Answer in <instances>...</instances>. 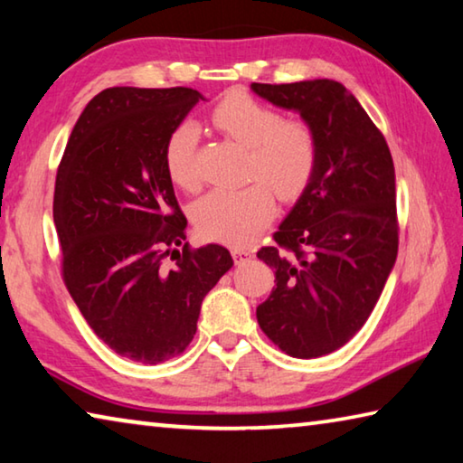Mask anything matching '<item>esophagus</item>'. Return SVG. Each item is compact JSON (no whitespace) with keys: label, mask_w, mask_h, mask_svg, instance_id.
I'll return each instance as SVG.
<instances>
[{"label":"esophagus","mask_w":463,"mask_h":463,"mask_svg":"<svg viewBox=\"0 0 463 463\" xmlns=\"http://www.w3.org/2000/svg\"><path fill=\"white\" fill-rule=\"evenodd\" d=\"M232 257H234V261H237V263H245V261L250 260V257H253V250L247 249V247H234Z\"/></svg>","instance_id":"1"}]
</instances>
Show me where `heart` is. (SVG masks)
<instances>
[{
    "label": "heart",
    "instance_id": "heart-1",
    "mask_svg": "<svg viewBox=\"0 0 463 463\" xmlns=\"http://www.w3.org/2000/svg\"><path fill=\"white\" fill-rule=\"evenodd\" d=\"M226 138L249 148L247 179L241 190H214L194 206V222L202 237L229 245H249L276 213L273 194L289 202L307 190L318 165V138L304 120H284L276 108L234 91L210 114ZM200 130L182 122L167 137L163 161L171 182L185 192L200 187Z\"/></svg>",
    "mask_w": 463,
    "mask_h": 463
}]
</instances>
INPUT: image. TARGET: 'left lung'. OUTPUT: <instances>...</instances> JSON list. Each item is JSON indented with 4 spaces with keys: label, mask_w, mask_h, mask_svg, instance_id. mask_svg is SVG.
<instances>
[{
    "label": "left lung",
    "mask_w": 463,
    "mask_h": 463,
    "mask_svg": "<svg viewBox=\"0 0 463 463\" xmlns=\"http://www.w3.org/2000/svg\"><path fill=\"white\" fill-rule=\"evenodd\" d=\"M296 109L318 138V165L260 257L276 288L257 307L261 331L300 359L333 354L370 318L398 255L390 148L354 93L333 80L250 83Z\"/></svg>",
    "instance_id": "8db88e82"
}]
</instances>
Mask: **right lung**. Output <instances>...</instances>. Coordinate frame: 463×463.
Returning a JSON list of instances; mask_svg holds the SVG:
<instances>
[{
	"instance_id": "add662e5",
	"label": "right lung",
	"mask_w": 463,
	"mask_h": 463,
	"mask_svg": "<svg viewBox=\"0 0 463 463\" xmlns=\"http://www.w3.org/2000/svg\"><path fill=\"white\" fill-rule=\"evenodd\" d=\"M200 99L192 88L104 90L77 120L54 182L69 294L109 349L146 365L184 354L203 296L232 268L229 249L185 242L163 161L171 130Z\"/></svg>"
}]
</instances>
